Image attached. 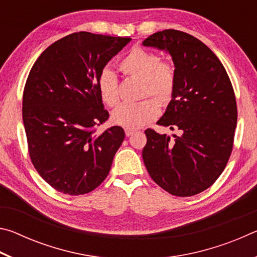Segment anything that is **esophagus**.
Listing matches in <instances>:
<instances>
[{
	"mask_svg": "<svg viewBox=\"0 0 257 257\" xmlns=\"http://www.w3.org/2000/svg\"><path fill=\"white\" fill-rule=\"evenodd\" d=\"M124 133H125V136L129 137V136H132V135L135 133V130H132V129H125V130H124Z\"/></svg>",
	"mask_w": 257,
	"mask_h": 257,
	"instance_id": "obj_1",
	"label": "esophagus"
}]
</instances>
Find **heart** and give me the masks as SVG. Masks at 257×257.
<instances>
[{
	"mask_svg": "<svg viewBox=\"0 0 257 257\" xmlns=\"http://www.w3.org/2000/svg\"><path fill=\"white\" fill-rule=\"evenodd\" d=\"M119 70L125 77L142 80V97L153 96L163 106L172 101L177 84L176 68L169 61L161 60L156 52L135 46L119 62ZM97 88L107 106L118 104V79L110 70L105 69L99 73ZM156 101L146 98L138 103L121 104L112 112V121L125 129L141 128L159 116L160 105Z\"/></svg>",
	"mask_w": 257,
	"mask_h": 257,
	"instance_id": "1",
	"label": "heart"
}]
</instances>
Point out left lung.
I'll return each instance as SVG.
<instances>
[{"mask_svg": "<svg viewBox=\"0 0 257 257\" xmlns=\"http://www.w3.org/2000/svg\"><path fill=\"white\" fill-rule=\"evenodd\" d=\"M143 44L169 52L175 63L176 92L158 124L179 132L170 137L146 129L143 160L161 188L193 196L214 184L231 155L237 124L233 87L217 56L189 34L165 29Z\"/></svg>", "mask_w": 257, "mask_h": 257, "instance_id": "8db88e82", "label": "left lung"}]
</instances>
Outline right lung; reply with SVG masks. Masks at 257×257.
<instances>
[{"label":"right lung","instance_id":"obj_1","mask_svg":"<svg viewBox=\"0 0 257 257\" xmlns=\"http://www.w3.org/2000/svg\"><path fill=\"white\" fill-rule=\"evenodd\" d=\"M132 41L79 32L54 42L30 70L23 120L30 160L51 187L84 195L102 184L124 139L119 125L97 133L108 119L97 77Z\"/></svg>","mask_w":257,"mask_h":257}]
</instances>
